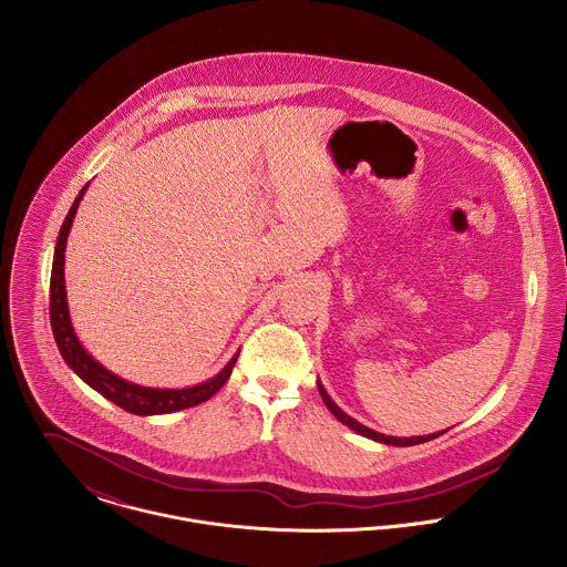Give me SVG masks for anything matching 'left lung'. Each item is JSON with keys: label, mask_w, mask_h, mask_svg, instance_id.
Listing matches in <instances>:
<instances>
[{"label": "left lung", "mask_w": 567, "mask_h": 567, "mask_svg": "<svg viewBox=\"0 0 567 567\" xmlns=\"http://www.w3.org/2000/svg\"><path fill=\"white\" fill-rule=\"evenodd\" d=\"M317 386H319V393H321V398H323L324 405L329 408V412L340 421V423H344L347 427H351L353 432H358L360 436H367V439H371V441H378V443H384V445H398V447H408V445H419V443H425V441H432V439H436V436H441L445 430H439V432H434V434H423V436H389V434H382V432H375V430H371V427H367V425H362L360 421H355L353 416H349L342 408H338V404L329 398V393L324 391L323 384H321V380H317Z\"/></svg>", "instance_id": "left-lung-1"}]
</instances>
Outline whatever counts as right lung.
Returning <instances> with one entry per match:
<instances>
[{
	"instance_id": "add662e5",
	"label": "right lung",
	"mask_w": 567,
	"mask_h": 567,
	"mask_svg": "<svg viewBox=\"0 0 567 567\" xmlns=\"http://www.w3.org/2000/svg\"><path fill=\"white\" fill-rule=\"evenodd\" d=\"M89 183L81 189V194L76 196L61 231L56 238L54 246V261H52V279H50V323H52V333L56 340V347L63 355V360L68 362V367L81 378L84 384H89L93 391H97L102 398H106L109 402H113L120 408H124L131 414H142V416H153V414H169V412H178L192 405L203 404L209 398H214L225 382L229 380L238 353L225 364V369L220 373H216L214 378L194 384V386H185V389H153V386H142L135 382H128L120 375H115L113 371L104 369L84 347H82L72 317H70V306H68V290H65V248H68V236L70 229L74 225L79 205H81L82 196L86 192Z\"/></svg>"
}]
</instances>
